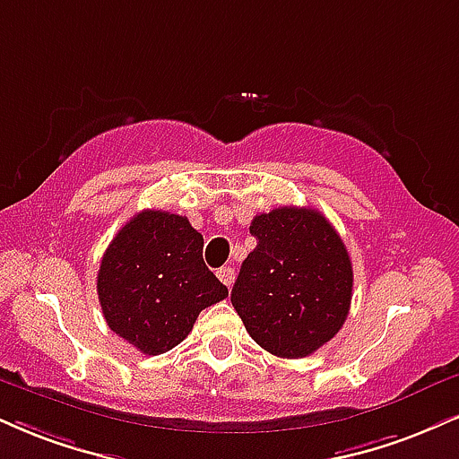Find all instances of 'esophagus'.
Listing matches in <instances>:
<instances>
[{
    "label": "esophagus",
    "mask_w": 459,
    "mask_h": 459,
    "mask_svg": "<svg viewBox=\"0 0 459 459\" xmlns=\"http://www.w3.org/2000/svg\"><path fill=\"white\" fill-rule=\"evenodd\" d=\"M218 278H220V282H222L224 286H233V282H235V269L233 267H222V269H218Z\"/></svg>",
    "instance_id": "1"
}]
</instances>
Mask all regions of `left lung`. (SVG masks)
<instances>
[{"label": "left lung", "instance_id": "obj_1", "mask_svg": "<svg viewBox=\"0 0 459 459\" xmlns=\"http://www.w3.org/2000/svg\"><path fill=\"white\" fill-rule=\"evenodd\" d=\"M256 247L230 292L258 346L275 357L312 355L342 329L351 310L352 264L323 213L278 207L252 220Z\"/></svg>", "mask_w": 459, "mask_h": 459}]
</instances>
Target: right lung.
<instances>
[{
  "mask_svg": "<svg viewBox=\"0 0 459 459\" xmlns=\"http://www.w3.org/2000/svg\"><path fill=\"white\" fill-rule=\"evenodd\" d=\"M229 297L203 263V235L184 215L145 209L115 235L98 269L110 331L143 355L184 342L198 314Z\"/></svg>",
  "mask_w": 459,
  "mask_h": 459,
  "instance_id": "add662e5",
  "label": "right lung"
}]
</instances>
